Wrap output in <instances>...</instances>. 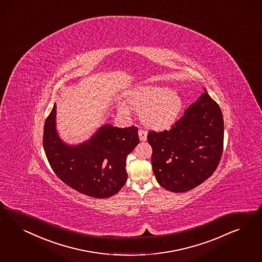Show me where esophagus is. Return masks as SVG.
<instances>
[{"label":"esophagus","mask_w":262,"mask_h":262,"mask_svg":"<svg viewBox=\"0 0 262 262\" xmlns=\"http://www.w3.org/2000/svg\"><path fill=\"white\" fill-rule=\"evenodd\" d=\"M138 135H139L140 141H146V139H147V132H146V130L140 128V129L138 130Z\"/></svg>","instance_id":"esophagus-1"}]
</instances>
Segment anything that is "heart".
<instances>
[{
	"label": "heart",
	"instance_id": "b5f03b06",
	"mask_svg": "<svg viewBox=\"0 0 262 262\" xmlns=\"http://www.w3.org/2000/svg\"><path fill=\"white\" fill-rule=\"evenodd\" d=\"M128 102L135 111L141 112L143 124L157 130L171 127L183 108L180 92L165 85H138L128 93Z\"/></svg>",
	"mask_w": 262,
	"mask_h": 262
}]
</instances>
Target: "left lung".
Listing matches in <instances>:
<instances>
[{
    "instance_id": "left-lung-1",
    "label": "left lung",
    "mask_w": 262,
    "mask_h": 262,
    "mask_svg": "<svg viewBox=\"0 0 262 262\" xmlns=\"http://www.w3.org/2000/svg\"><path fill=\"white\" fill-rule=\"evenodd\" d=\"M151 166L166 190L186 192L214 173L222 157L224 120L206 89L169 130L150 132Z\"/></svg>"
}]
</instances>
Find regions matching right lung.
Here are the masks:
<instances>
[{"label":"right lung","instance_id":"add662e5","mask_svg":"<svg viewBox=\"0 0 262 262\" xmlns=\"http://www.w3.org/2000/svg\"><path fill=\"white\" fill-rule=\"evenodd\" d=\"M56 104L44 125L43 147L55 174L69 187L97 199L115 195L127 182L126 160L139 143L137 127L103 125L90 139L68 145L57 135Z\"/></svg>","mask_w":262,"mask_h":262}]
</instances>
